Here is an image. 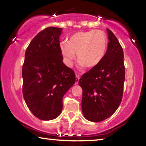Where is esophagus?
Instances as JSON below:
<instances>
[{
	"mask_svg": "<svg viewBox=\"0 0 146 146\" xmlns=\"http://www.w3.org/2000/svg\"><path fill=\"white\" fill-rule=\"evenodd\" d=\"M79 77L78 75H77L76 77H75V84H77L79 82Z\"/></svg>",
	"mask_w": 146,
	"mask_h": 146,
	"instance_id": "34e87169",
	"label": "esophagus"
}]
</instances>
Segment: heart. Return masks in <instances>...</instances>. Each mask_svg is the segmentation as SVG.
I'll return each mask as SVG.
<instances>
[{
    "mask_svg": "<svg viewBox=\"0 0 146 146\" xmlns=\"http://www.w3.org/2000/svg\"><path fill=\"white\" fill-rule=\"evenodd\" d=\"M108 38L102 31H80L70 36L61 44V53L66 63L71 65L77 53V60L85 67H96L106 55Z\"/></svg>",
    "mask_w": 146,
    "mask_h": 146,
    "instance_id": "obj_1",
    "label": "heart"
}]
</instances>
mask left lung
<instances>
[{"label": "left lung", "mask_w": 146, "mask_h": 146, "mask_svg": "<svg viewBox=\"0 0 146 146\" xmlns=\"http://www.w3.org/2000/svg\"><path fill=\"white\" fill-rule=\"evenodd\" d=\"M108 33V49L102 61L83 74L79 81L83 89L81 108L85 119L99 122L117 110L123 97L125 81L123 51L113 33Z\"/></svg>", "instance_id": "obj_1"}]
</instances>
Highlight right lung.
I'll return each instance as SVG.
<instances>
[{"mask_svg":"<svg viewBox=\"0 0 146 146\" xmlns=\"http://www.w3.org/2000/svg\"><path fill=\"white\" fill-rule=\"evenodd\" d=\"M61 28L49 27L38 33L27 48L23 65V94L33 114L41 120L57 118L63 98L75 84L73 69L63 63Z\"/></svg>","mask_w":146,"mask_h":146,"instance_id":"right-lung-1","label":"right lung"}]
</instances>
